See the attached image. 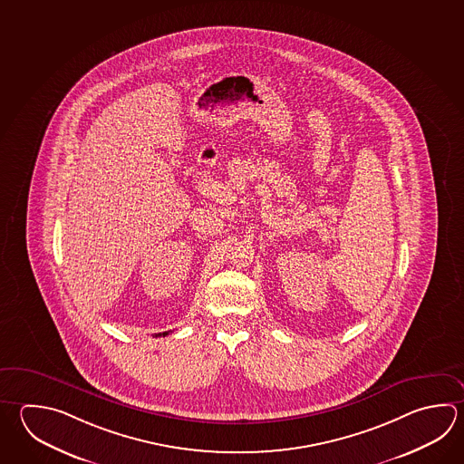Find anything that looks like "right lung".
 <instances>
[{"label":"right lung","mask_w":464,"mask_h":464,"mask_svg":"<svg viewBox=\"0 0 464 464\" xmlns=\"http://www.w3.org/2000/svg\"><path fill=\"white\" fill-rule=\"evenodd\" d=\"M166 334H169V333H167V332L159 333V334H156V336H166Z\"/></svg>","instance_id":"1"}]
</instances>
